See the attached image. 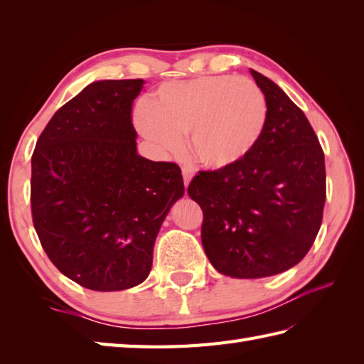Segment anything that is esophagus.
<instances>
[{"label": "esophagus", "instance_id": "obj_1", "mask_svg": "<svg viewBox=\"0 0 364 364\" xmlns=\"http://www.w3.org/2000/svg\"><path fill=\"white\" fill-rule=\"evenodd\" d=\"M183 180H184V186L188 188V184H189V181L192 180V176H194V173H196V170L192 168V167H189V166H183Z\"/></svg>", "mask_w": 364, "mask_h": 364}]
</instances>
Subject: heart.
Wrapping results in <instances>:
<instances>
[{
	"label": "heart",
	"mask_w": 364,
	"mask_h": 364,
	"mask_svg": "<svg viewBox=\"0 0 364 364\" xmlns=\"http://www.w3.org/2000/svg\"><path fill=\"white\" fill-rule=\"evenodd\" d=\"M264 92L249 78L202 76L162 84L150 105L136 109L134 123L162 153L191 150L202 164L223 168L249 156L267 123Z\"/></svg>",
	"instance_id": "b5f03b06"
}]
</instances>
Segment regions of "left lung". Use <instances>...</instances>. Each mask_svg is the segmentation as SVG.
<instances>
[{"mask_svg":"<svg viewBox=\"0 0 364 364\" xmlns=\"http://www.w3.org/2000/svg\"><path fill=\"white\" fill-rule=\"evenodd\" d=\"M264 134L237 164L198 172L188 188L203 211L202 244L220 274L262 278L296 266L311 249L326 205V161L306 115L261 73Z\"/></svg>","mask_w":364,"mask_h":364,"instance_id":"obj_1","label":"left lung"}]
</instances>
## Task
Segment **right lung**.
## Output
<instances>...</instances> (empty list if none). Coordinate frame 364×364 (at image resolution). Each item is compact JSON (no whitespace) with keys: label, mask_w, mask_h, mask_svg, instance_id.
<instances>
[{"label":"right lung","mask_w":364,"mask_h":364,"mask_svg":"<svg viewBox=\"0 0 364 364\" xmlns=\"http://www.w3.org/2000/svg\"><path fill=\"white\" fill-rule=\"evenodd\" d=\"M144 80L97 81L59 107L31 158V213L45 253L94 291L149 277L181 168L137 154L131 106Z\"/></svg>","instance_id":"right-lung-1"}]
</instances>
